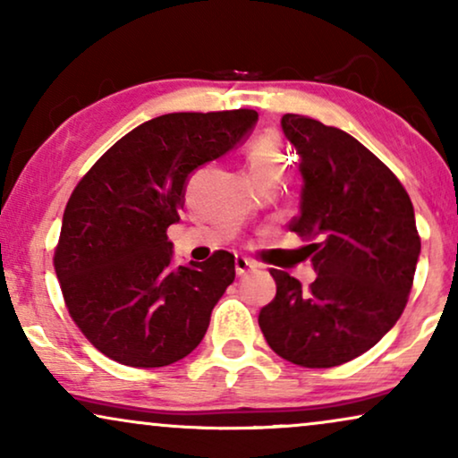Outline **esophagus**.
<instances>
[{
    "instance_id": "34e87169",
    "label": "esophagus",
    "mask_w": 458,
    "mask_h": 458,
    "mask_svg": "<svg viewBox=\"0 0 458 458\" xmlns=\"http://www.w3.org/2000/svg\"><path fill=\"white\" fill-rule=\"evenodd\" d=\"M254 268V265L252 262H250L248 259H237L235 260V273H237V277H242V275H246V273H250Z\"/></svg>"
}]
</instances>
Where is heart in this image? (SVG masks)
Here are the masks:
<instances>
[{
  "mask_svg": "<svg viewBox=\"0 0 458 458\" xmlns=\"http://www.w3.org/2000/svg\"><path fill=\"white\" fill-rule=\"evenodd\" d=\"M285 154L275 135H265L250 148V173L254 174H284Z\"/></svg>",
  "mask_w": 458,
  "mask_h": 458,
  "instance_id": "obj_1",
  "label": "heart"
}]
</instances>
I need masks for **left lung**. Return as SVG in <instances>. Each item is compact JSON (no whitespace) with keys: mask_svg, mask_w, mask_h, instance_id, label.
Returning <instances> with one entry per match:
<instances>
[{"mask_svg":"<svg viewBox=\"0 0 458 458\" xmlns=\"http://www.w3.org/2000/svg\"><path fill=\"white\" fill-rule=\"evenodd\" d=\"M300 156V215L317 279L309 287L271 268L273 302L259 315L281 359L329 369L373 348L403 315L421 240L409 193L390 168L346 131L300 114L281 116Z\"/></svg>","mask_w":458,"mask_h":458,"instance_id":"1","label":"left lung"}]
</instances>
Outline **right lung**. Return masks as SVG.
Listing matches in <instances>:
<instances>
[{
	"label": "right lung",
	"mask_w": 458,
	"mask_h": 458,
	"mask_svg": "<svg viewBox=\"0 0 458 458\" xmlns=\"http://www.w3.org/2000/svg\"><path fill=\"white\" fill-rule=\"evenodd\" d=\"M256 110L173 112L118 140L79 181L54 267L66 309L108 359L166 367L202 342L235 279V256L173 265L166 229L179 223L191 173L246 141Z\"/></svg>",
	"instance_id": "right-lung-1"
}]
</instances>
